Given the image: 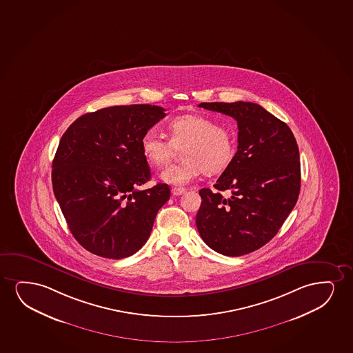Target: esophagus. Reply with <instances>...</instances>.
Segmentation results:
<instances>
[{"instance_id":"esophagus-1","label":"esophagus","mask_w":353,"mask_h":353,"mask_svg":"<svg viewBox=\"0 0 353 353\" xmlns=\"http://www.w3.org/2000/svg\"><path fill=\"white\" fill-rule=\"evenodd\" d=\"M185 192H187V189L185 188H177V187H174V188L171 189V192H172V195H174V196L182 195V194H184Z\"/></svg>"}]
</instances>
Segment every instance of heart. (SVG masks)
Masks as SVG:
<instances>
[{"instance_id": "b5f03b06", "label": "heart", "mask_w": 353, "mask_h": 353, "mask_svg": "<svg viewBox=\"0 0 353 353\" xmlns=\"http://www.w3.org/2000/svg\"><path fill=\"white\" fill-rule=\"evenodd\" d=\"M169 132L170 140L154 128L148 129L141 138L142 154L154 168L165 166L182 148L183 161L170 165L161 172V179L166 183L184 185L202 172L219 174L234 159V133L206 116H179L170 121Z\"/></svg>"}]
</instances>
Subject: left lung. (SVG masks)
I'll use <instances>...</instances> for the list:
<instances>
[{"label":"left lung","instance_id":"obj_1","mask_svg":"<svg viewBox=\"0 0 353 353\" xmlns=\"http://www.w3.org/2000/svg\"><path fill=\"white\" fill-rule=\"evenodd\" d=\"M199 106L234 117L239 146L214 190L199 192L197 231L214 252L242 256L270 242L297 202V142L288 124L255 103L215 101Z\"/></svg>","mask_w":353,"mask_h":353}]
</instances>
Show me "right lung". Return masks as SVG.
<instances>
[{"label":"right lung","instance_id":"right-lung-1","mask_svg":"<svg viewBox=\"0 0 353 353\" xmlns=\"http://www.w3.org/2000/svg\"><path fill=\"white\" fill-rule=\"evenodd\" d=\"M165 116L150 104L110 106L83 114L62 135L52 188L74 239L92 254L119 260L150 237L170 188L139 190L151 179L141 138Z\"/></svg>","mask_w":353,"mask_h":353}]
</instances>
